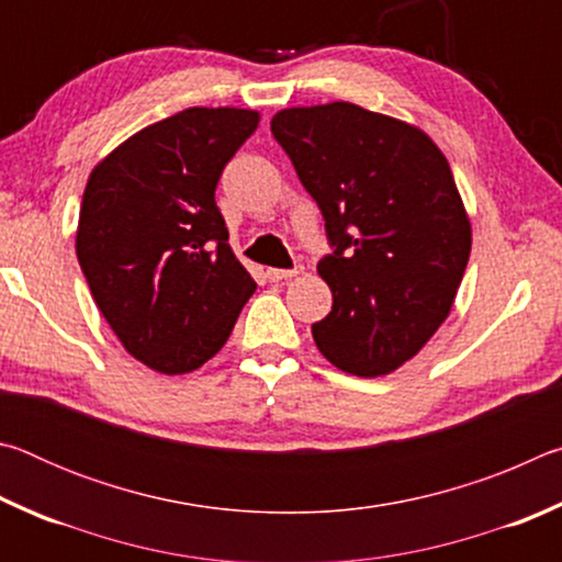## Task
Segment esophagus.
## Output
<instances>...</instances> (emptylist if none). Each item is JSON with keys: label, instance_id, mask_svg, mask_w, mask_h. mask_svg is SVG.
I'll list each match as a JSON object with an SVG mask.
<instances>
[{"label": "esophagus", "instance_id": "1", "mask_svg": "<svg viewBox=\"0 0 562 562\" xmlns=\"http://www.w3.org/2000/svg\"><path fill=\"white\" fill-rule=\"evenodd\" d=\"M302 272H304L302 265H294V268H290V270H274V268H270V270H268V278H270L272 282H280V280L297 278V274H302Z\"/></svg>", "mask_w": 562, "mask_h": 562}]
</instances>
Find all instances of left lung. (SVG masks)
Here are the masks:
<instances>
[{"label":"left lung","mask_w":562,"mask_h":562,"mask_svg":"<svg viewBox=\"0 0 562 562\" xmlns=\"http://www.w3.org/2000/svg\"><path fill=\"white\" fill-rule=\"evenodd\" d=\"M270 128L335 250L317 265L335 302L315 345L347 374H392L449 317L469 265L449 160L422 128L347 101L278 111Z\"/></svg>","instance_id":"left-lung-1"}]
</instances>
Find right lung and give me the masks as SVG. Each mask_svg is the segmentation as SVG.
Returning <instances> with one entry per match:
<instances>
[{"mask_svg":"<svg viewBox=\"0 0 562 562\" xmlns=\"http://www.w3.org/2000/svg\"><path fill=\"white\" fill-rule=\"evenodd\" d=\"M260 123L250 109H186L111 150L83 190L76 258L131 357L160 374L203 367L258 284L215 205L227 160Z\"/></svg>","mask_w":562,"mask_h":562,"instance_id":"1","label":"right lung"}]
</instances>
